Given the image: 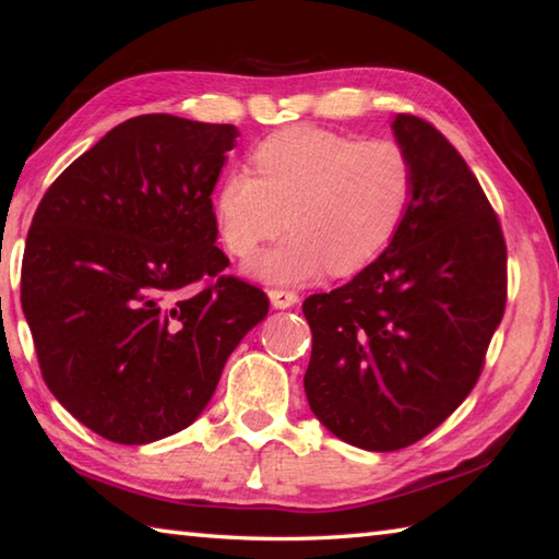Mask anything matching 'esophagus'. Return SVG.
<instances>
[{"label": "esophagus", "mask_w": 559, "mask_h": 559, "mask_svg": "<svg viewBox=\"0 0 559 559\" xmlns=\"http://www.w3.org/2000/svg\"><path fill=\"white\" fill-rule=\"evenodd\" d=\"M269 298H271V306H273V308L286 310V308L296 306V302H298V293L283 290V288H271V290H269Z\"/></svg>", "instance_id": "esophagus-1"}]
</instances>
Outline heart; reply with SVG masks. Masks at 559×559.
<instances>
[{
  "label": "heart",
  "instance_id": "obj_1",
  "mask_svg": "<svg viewBox=\"0 0 559 559\" xmlns=\"http://www.w3.org/2000/svg\"><path fill=\"white\" fill-rule=\"evenodd\" d=\"M249 169H231L214 194L226 251L257 257L288 226L281 246L253 263L271 283H300L367 266L400 231L414 197V163L394 140H359L298 126L253 147Z\"/></svg>",
  "mask_w": 559,
  "mask_h": 559
}]
</instances>
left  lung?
<instances>
[{"instance_id": "left-lung-1", "label": "left lung", "mask_w": 559, "mask_h": 559, "mask_svg": "<svg viewBox=\"0 0 559 559\" xmlns=\"http://www.w3.org/2000/svg\"><path fill=\"white\" fill-rule=\"evenodd\" d=\"M392 130L416 175L400 231L353 281L302 302L310 409L367 451L412 447L456 412L508 290L503 231L466 159L416 116L400 112Z\"/></svg>"}]
</instances>
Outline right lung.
Segmentation results:
<instances>
[{"label":"right lung","instance_id":"right-lung-1","mask_svg":"<svg viewBox=\"0 0 559 559\" xmlns=\"http://www.w3.org/2000/svg\"><path fill=\"white\" fill-rule=\"evenodd\" d=\"M239 130L138 116L56 177L32 219L22 308L41 377L75 419L116 443L189 427L226 359L269 313L224 276L212 192Z\"/></svg>","mask_w":559,"mask_h":559}]
</instances>
